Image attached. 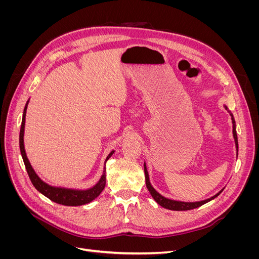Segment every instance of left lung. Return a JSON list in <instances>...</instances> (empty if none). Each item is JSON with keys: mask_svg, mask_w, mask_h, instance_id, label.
I'll use <instances>...</instances> for the list:
<instances>
[{"mask_svg": "<svg viewBox=\"0 0 259 259\" xmlns=\"http://www.w3.org/2000/svg\"><path fill=\"white\" fill-rule=\"evenodd\" d=\"M225 108L228 110V108L225 106ZM230 113V111H229ZM231 115V120H232V124H233V138H234V142H236V146H237V150H238V136H237V131H236V121H234V117L232 115V113H230ZM144 168H145V177H146V186L148 188L149 192L152 195V198L154 199V201L158 203L159 205H161L162 207H165L167 209H171V210H189V209H193V208H197L203 204H205V203L209 202L210 200L215 199L216 197H218L219 194L222 193V191H219L217 194H215L214 197H211L207 200L204 201H200V202H182V201H175V200H170L167 198H164L163 195H161L159 192H156L154 190V188L151 186L150 184V180H149V175H148V170L146 167V163L144 164Z\"/></svg>", "mask_w": 259, "mask_h": 259, "instance_id": "1", "label": "left lung"}]
</instances>
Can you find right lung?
<instances>
[{
  "label": "right lung",
  "instance_id": "1",
  "mask_svg": "<svg viewBox=\"0 0 259 259\" xmlns=\"http://www.w3.org/2000/svg\"><path fill=\"white\" fill-rule=\"evenodd\" d=\"M29 100L25 106V110H23L22 114V121H21V127H20V134H19V147H20V152L23 163H25V166L27 169V173L29 175V178L31 183L33 184L35 189L41 192L46 198H49L55 203H58L61 205H67V206H79L88 204V203L95 200L98 195L104 190L106 186V168L104 169V173L101 175V178L99 182L90 189L86 190H76V189H68V188H61V187H53L50 186L36 175L34 169L31 166V164L27 158V154L25 151V146H23V132H25V122H26V112H27V107H28ZM114 153V151H111L107 156L106 162L109 160V158Z\"/></svg>",
  "mask_w": 259,
  "mask_h": 259
}]
</instances>
